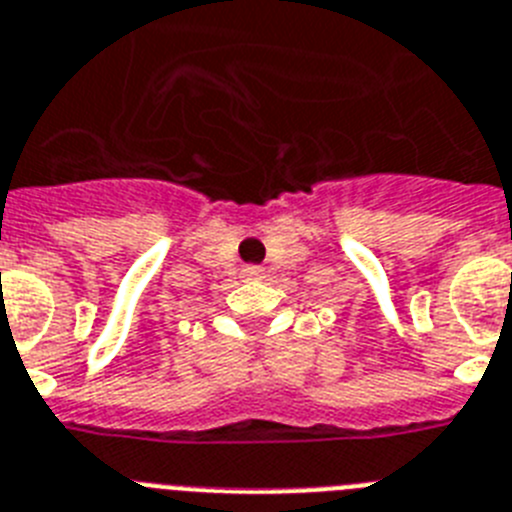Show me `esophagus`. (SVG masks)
Instances as JSON below:
<instances>
[{
  "mask_svg": "<svg viewBox=\"0 0 512 512\" xmlns=\"http://www.w3.org/2000/svg\"><path fill=\"white\" fill-rule=\"evenodd\" d=\"M244 275H247V278H250V281H255V278H262V270H260V268H255V265H252V268H244Z\"/></svg>",
  "mask_w": 512,
  "mask_h": 512,
  "instance_id": "34e87169",
  "label": "esophagus"
}]
</instances>
